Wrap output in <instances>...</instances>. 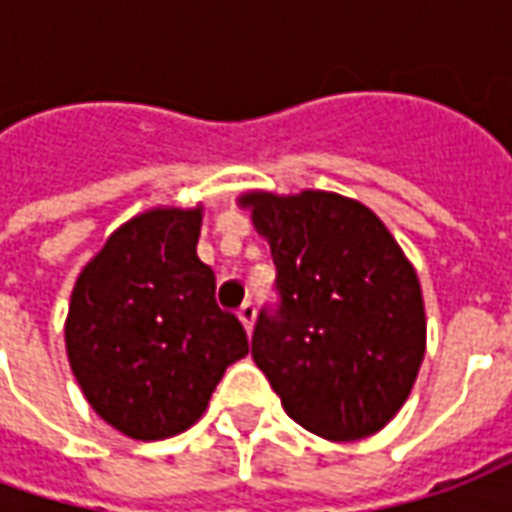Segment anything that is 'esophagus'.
<instances>
[{"instance_id": "obj_1", "label": "esophagus", "mask_w": 512, "mask_h": 512, "mask_svg": "<svg viewBox=\"0 0 512 512\" xmlns=\"http://www.w3.org/2000/svg\"><path fill=\"white\" fill-rule=\"evenodd\" d=\"M238 318H241V323H244L246 332H252V329H255V318H257L255 304H252V301H246L244 307L238 310Z\"/></svg>"}]
</instances>
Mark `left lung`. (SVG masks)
Returning <instances> with one entry per match:
<instances>
[{
    "instance_id": "obj_1",
    "label": "left lung",
    "mask_w": 512,
    "mask_h": 512,
    "mask_svg": "<svg viewBox=\"0 0 512 512\" xmlns=\"http://www.w3.org/2000/svg\"><path fill=\"white\" fill-rule=\"evenodd\" d=\"M277 266V310H260L252 359L282 408L329 441L373 436L395 417L425 356L414 266L386 224L334 191L238 197Z\"/></svg>"
}]
</instances>
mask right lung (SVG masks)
<instances>
[{
    "label": "right lung",
    "instance_id": "add662e5",
    "mask_svg": "<svg viewBox=\"0 0 512 512\" xmlns=\"http://www.w3.org/2000/svg\"><path fill=\"white\" fill-rule=\"evenodd\" d=\"M202 208H153L120 224L82 268L65 348L87 403L139 441L169 439L208 408L224 370L249 354L216 277L197 257Z\"/></svg>",
    "mask_w": 512,
    "mask_h": 512
}]
</instances>
